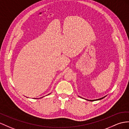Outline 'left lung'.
I'll list each match as a JSON object with an SVG mask.
<instances>
[{"label":"left lung","mask_w":129,"mask_h":129,"mask_svg":"<svg viewBox=\"0 0 129 129\" xmlns=\"http://www.w3.org/2000/svg\"><path fill=\"white\" fill-rule=\"evenodd\" d=\"M79 97H80V96H79ZM105 97H106V96H105L104 97H102L101 98H100V99H95V100H88V99H85V100H88V101H97V100H101V99H104ZM80 98H81V97H80Z\"/></svg>","instance_id":"left-lung-1"}]
</instances>
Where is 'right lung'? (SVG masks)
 I'll use <instances>...</instances> for the list:
<instances>
[{
    "instance_id": "add662e5",
    "label": "right lung",
    "mask_w": 129,
    "mask_h": 129,
    "mask_svg": "<svg viewBox=\"0 0 129 129\" xmlns=\"http://www.w3.org/2000/svg\"><path fill=\"white\" fill-rule=\"evenodd\" d=\"M50 94H51V93H50ZM50 94H48V95H49ZM42 98H43V97H42ZM35 99H36V98H35ZM36 99H37V98H36ZM38 99H39V98H38Z\"/></svg>"
}]
</instances>
